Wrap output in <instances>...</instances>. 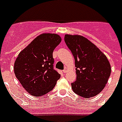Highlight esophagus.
<instances>
[{"label": "esophagus", "instance_id": "esophagus-1", "mask_svg": "<svg viewBox=\"0 0 122 122\" xmlns=\"http://www.w3.org/2000/svg\"><path fill=\"white\" fill-rule=\"evenodd\" d=\"M68 68H66V67H65V69H64L63 70V72L64 73H66L67 72H68Z\"/></svg>", "mask_w": 122, "mask_h": 122}]
</instances>
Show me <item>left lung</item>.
<instances>
[{"mask_svg":"<svg viewBox=\"0 0 122 122\" xmlns=\"http://www.w3.org/2000/svg\"><path fill=\"white\" fill-rule=\"evenodd\" d=\"M65 41L75 59L76 80L71 83L77 95L85 98L100 93L109 79L111 67L102 52L85 37L65 36Z\"/></svg>","mask_w":122,"mask_h":122,"instance_id":"left-lung-1","label":"left lung"}]
</instances>
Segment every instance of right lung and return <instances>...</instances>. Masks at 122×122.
I'll return each mask as SVG.
<instances>
[{
	"label": "right lung",
	"mask_w": 122,
	"mask_h": 122,
	"mask_svg": "<svg viewBox=\"0 0 122 122\" xmlns=\"http://www.w3.org/2000/svg\"><path fill=\"white\" fill-rule=\"evenodd\" d=\"M61 41L57 34L42 33L18 55L13 67L15 76L31 95L47 94L61 77L53 66V52Z\"/></svg>",
	"instance_id": "add662e5"
}]
</instances>
